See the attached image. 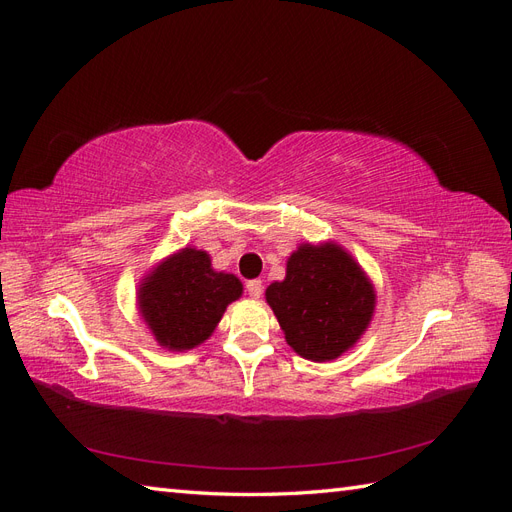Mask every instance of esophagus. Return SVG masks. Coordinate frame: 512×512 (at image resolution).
Segmentation results:
<instances>
[{
	"mask_svg": "<svg viewBox=\"0 0 512 512\" xmlns=\"http://www.w3.org/2000/svg\"><path fill=\"white\" fill-rule=\"evenodd\" d=\"M245 290L247 294H250L252 299H260L262 297V282L260 280H250L245 284Z\"/></svg>",
	"mask_w": 512,
	"mask_h": 512,
	"instance_id": "1",
	"label": "esophagus"
}]
</instances>
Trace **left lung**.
Listing matches in <instances>:
<instances>
[{"label":"left lung","instance_id":"left-lung-1","mask_svg":"<svg viewBox=\"0 0 512 512\" xmlns=\"http://www.w3.org/2000/svg\"><path fill=\"white\" fill-rule=\"evenodd\" d=\"M267 303L294 352L322 363L363 335L376 294L342 247L307 243L288 258L286 280L267 288Z\"/></svg>","mask_w":512,"mask_h":512}]
</instances>
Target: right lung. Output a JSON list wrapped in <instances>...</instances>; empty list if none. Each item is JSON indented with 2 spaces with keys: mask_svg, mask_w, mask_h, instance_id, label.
<instances>
[{
  "mask_svg": "<svg viewBox=\"0 0 512 512\" xmlns=\"http://www.w3.org/2000/svg\"><path fill=\"white\" fill-rule=\"evenodd\" d=\"M241 292L235 275L211 269L207 252L185 247L145 277L138 305L160 346L190 350L213 333Z\"/></svg>",
  "mask_w": 512,
  "mask_h": 512,
  "instance_id": "1",
  "label": "right lung"
}]
</instances>
